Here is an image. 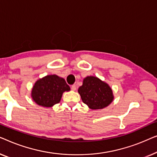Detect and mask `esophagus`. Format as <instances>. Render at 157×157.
Masks as SVG:
<instances>
[{
  "mask_svg": "<svg viewBox=\"0 0 157 157\" xmlns=\"http://www.w3.org/2000/svg\"><path fill=\"white\" fill-rule=\"evenodd\" d=\"M71 89H72V90H76V89H77L76 85H72L71 86Z\"/></svg>",
  "mask_w": 157,
  "mask_h": 157,
  "instance_id": "1",
  "label": "esophagus"
}]
</instances>
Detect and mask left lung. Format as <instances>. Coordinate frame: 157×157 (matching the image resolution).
<instances>
[{"label": "left lung", "instance_id": "8db88e82", "mask_svg": "<svg viewBox=\"0 0 157 157\" xmlns=\"http://www.w3.org/2000/svg\"><path fill=\"white\" fill-rule=\"evenodd\" d=\"M82 100L90 109H103L113 100L112 90L107 83L95 77H87L78 89Z\"/></svg>", "mask_w": 157, "mask_h": 157}]
</instances>
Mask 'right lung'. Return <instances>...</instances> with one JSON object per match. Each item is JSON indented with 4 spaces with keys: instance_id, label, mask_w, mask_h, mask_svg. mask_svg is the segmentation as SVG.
I'll use <instances>...</instances> for the list:
<instances>
[{
    "instance_id": "obj_1",
    "label": "right lung",
    "mask_w": 157,
    "mask_h": 157,
    "mask_svg": "<svg viewBox=\"0 0 157 157\" xmlns=\"http://www.w3.org/2000/svg\"><path fill=\"white\" fill-rule=\"evenodd\" d=\"M70 90L65 79L52 75L40 79L35 82L31 96L37 105L50 107L59 103L63 92Z\"/></svg>"
}]
</instances>
